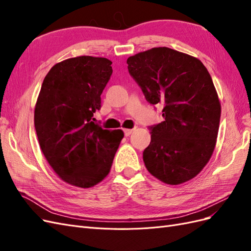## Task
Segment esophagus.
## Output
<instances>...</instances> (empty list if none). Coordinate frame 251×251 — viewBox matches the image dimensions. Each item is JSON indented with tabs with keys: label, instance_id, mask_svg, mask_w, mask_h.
I'll use <instances>...</instances> for the list:
<instances>
[{
	"label": "esophagus",
	"instance_id": "34e87169",
	"mask_svg": "<svg viewBox=\"0 0 251 251\" xmlns=\"http://www.w3.org/2000/svg\"><path fill=\"white\" fill-rule=\"evenodd\" d=\"M124 132H125V135H126V136H130V135L132 134L133 130H131V128H125Z\"/></svg>",
	"mask_w": 251,
	"mask_h": 251
}]
</instances>
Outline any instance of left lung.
<instances>
[{
  "mask_svg": "<svg viewBox=\"0 0 251 251\" xmlns=\"http://www.w3.org/2000/svg\"><path fill=\"white\" fill-rule=\"evenodd\" d=\"M127 70L151 104H162L163 121L150 126L143 151L148 171L177 185L198 175L214 153L221 104L214 82L198 58L168 47L130 56Z\"/></svg>",
  "mask_w": 251,
  "mask_h": 251,
  "instance_id": "obj_1",
  "label": "left lung"
}]
</instances>
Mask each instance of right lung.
I'll return each mask as SVG.
<instances>
[{
	"mask_svg": "<svg viewBox=\"0 0 251 251\" xmlns=\"http://www.w3.org/2000/svg\"><path fill=\"white\" fill-rule=\"evenodd\" d=\"M104 57L78 56L53 66L34 110V126L45 158L67 183L96 185L109 174L124 132L92 121L112 75Z\"/></svg>",
	"mask_w": 251,
	"mask_h": 251,
	"instance_id": "add662e5",
	"label": "right lung"
}]
</instances>
